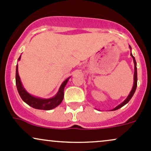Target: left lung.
Returning a JSON list of instances; mask_svg holds the SVG:
<instances>
[{
    "label": "left lung",
    "instance_id": "left-lung-1",
    "mask_svg": "<svg viewBox=\"0 0 151 151\" xmlns=\"http://www.w3.org/2000/svg\"><path fill=\"white\" fill-rule=\"evenodd\" d=\"M129 47L130 49L131 50V46L129 45ZM131 56L132 57L133 60V63H134V74H133V88L132 89H131V92L129 93V96H127V98L125 100H124V101L122 102V103H121L120 104L118 105L117 106H116L115 108L112 109L111 111H115V110H117V109L121 108L122 106H124V105H126V104L129 102L130 100H131V99L132 98V96H133V94H134L135 91H136V87H137V80H138V78H137V67H136V60H135V58L133 56L132 53H131Z\"/></svg>",
    "mask_w": 151,
    "mask_h": 151
}]
</instances>
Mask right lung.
Masks as SVG:
<instances>
[{
	"instance_id": "right-lung-1",
	"label": "right lung",
	"mask_w": 151,
	"mask_h": 151,
	"mask_svg": "<svg viewBox=\"0 0 151 151\" xmlns=\"http://www.w3.org/2000/svg\"><path fill=\"white\" fill-rule=\"evenodd\" d=\"M21 58V55L19 57L18 61ZM70 77L65 79L63 82L62 83L60 89H59L58 93L53 96V97L50 99H43L37 96H35L31 95L26 91L20 80V76L18 74V64L16 65V73H15V83H16V86L18 91L20 94V97L22 101L25 102L27 104L30 106L36 109H40V110H51V109H55L60 104L62 103V100L64 99V89L68 82Z\"/></svg>"
}]
</instances>
